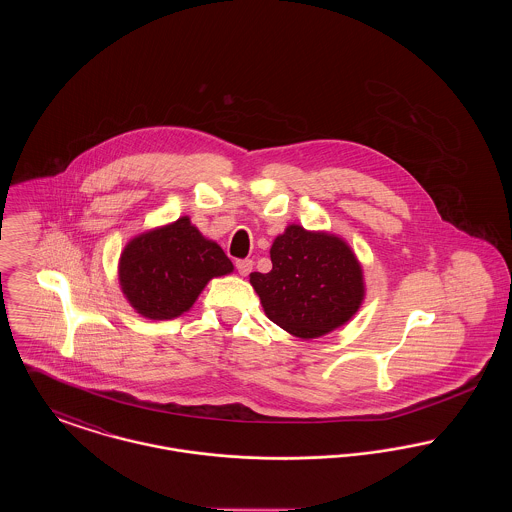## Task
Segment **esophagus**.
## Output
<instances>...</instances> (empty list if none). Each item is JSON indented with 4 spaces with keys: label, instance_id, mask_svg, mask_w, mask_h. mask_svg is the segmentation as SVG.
Returning a JSON list of instances; mask_svg holds the SVG:
<instances>
[{
    "label": "esophagus",
    "instance_id": "esophagus-1",
    "mask_svg": "<svg viewBox=\"0 0 512 512\" xmlns=\"http://www.w3.org/2000/svg\"><path fill=\"white\" fill-rule=\"evenodd\" d=\"M236 268H238L240 276H247L253 270V261L251 259H240V261H236Z\"/></svg>",
    "mask_w": 512,
    "mask_h": 512
}]
</instances>
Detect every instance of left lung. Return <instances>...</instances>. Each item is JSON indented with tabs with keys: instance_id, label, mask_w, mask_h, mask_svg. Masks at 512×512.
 <instances>
[{
	"instance_id": "1",
	"label": "left lung",
	"mask_w": 512,
	"mask_h": 512,
	"mask_svg": "<svg viewBox=\"0 0 512 512\" xmlns=\"http://www.w3.org/2000/svg\"><path fill=\"white\" fill-rule=\"evenodd\" d=\"M272 270L251 272L267 317L297 338L313 340L345 324L361 307L363 270L349 245L292 224L270 247Z\"/></svg>"
}]
</instances>
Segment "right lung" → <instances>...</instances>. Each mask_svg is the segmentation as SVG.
<instances>
[{
  "label": "right lung",
  "mask_w": 512,
  "mask_h": 512,
  "mask_svg": "<svg viewBox=\"0 0 512 512\" xmlns=\"http://www.w3.org/2000/svg\"><path fill=\"white\" fill-rule=\"evenodd\" d=\"M232 268L219 245L182 217L126 245L119 278L122 293L140 315L169 320L186 313L211 278Z\"/></svg>",
  "instance_id": "add662e5"
}]
</instances>
